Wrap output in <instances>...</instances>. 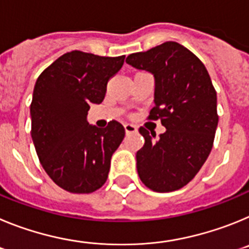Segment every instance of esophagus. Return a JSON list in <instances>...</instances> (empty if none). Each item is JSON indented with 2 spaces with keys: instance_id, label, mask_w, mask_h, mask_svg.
Returning a JSON list of instances; mask_svg holds the SVG:
<instances>
[{
  "instance_id": "obj_1",
  "label": "esophagus",
  "mask_w": 249,
  "mask_h": 249,
  "mask_svg": "<svg viewBox=\"0 0 249 249\" xmlns=\"http://www.w3.org/2000/svg\"><path fill=\"white\" fill-rule=\"evenodd\" d=\"M124 131H126V133H133V132L137 131V127L135 124H132V123H126L124 124Z\"/></svg>"
}]
</instances>
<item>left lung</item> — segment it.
Returning a JSON list of instances; mask_svg holds the SVG:
<instances>
[{"mask_svg":"<svg viewBox=\"0 0 249 249\" xmlns=\"http://www.w3.org/2000/svg\"><path fill=\"white\" fill-rule=\"evenodd\" d=\"M126 62L155 76V107L149 120L166 132L141 127L144 146L137 152L141 181L155 192H172L198 173L211 153L218 124L217 92L201 59L177 42L129 54Z\"/></svg>","mask_w":249,"mask_h":249,"instance_id":"8db88e82","label":"left lung"}]
</instances>
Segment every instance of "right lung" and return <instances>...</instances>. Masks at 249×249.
Masks as SVG:
<instances>
[{
    "mask_svg": "<svg viewBox=\"0 0 249 249\" xmlns=\"http://www.w3.org/2000/svg\"><path fill=\"white\" fill-rule=\"evenodd\" d=\"M124 56L102 57L71 51L48 66L36 81L31 102V136L38 160L57 186L71 193H92L107 181L113 152L124 128L87 122L91 103H101L107 83Z\"/></svg>",
    "mask_w": 249,
    "mask_h": 249,
    "instance_id": "obj_1",
    "label": "right lung"
}]
</instances>
